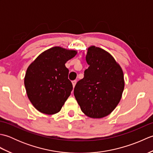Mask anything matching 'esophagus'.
I'll list each match as a JSON object with an SVG mask.
<instances>
[{"instance_id":"obj_1","label":"esophagus","mask_w":153,"mask_h":153,"mask_svg":"<svg viewBox=\"0 0 153 153\" xmlns=\"http://www.w3.org/2000/svg\"><path fill=\"white\" fill-rule=\"evenodd\" d=\"M72 85H73V87H75V85H76V83H77V82L76 80H74V81H72Z\"/></svg>"}]
</instances>
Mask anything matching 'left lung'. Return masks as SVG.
<instances>
[{
	"label": "left lung",
	"instance_id": "1",
	"mask_svg": "<svg viewBox=\"0 0 153 153\" xmlns=\"http://www.w3.org/2000/svg\"><path fill=\"white\" fill-rule=\"evenodd\" d=\"M85 58L89 67L75 86L74 96L86 116L102 118L120 101L125 85L123 73L114 57L102 48L89 47Z\"/></svg>",
	"mask_w": 153,
	"mask_h": 153
}]
</instances>
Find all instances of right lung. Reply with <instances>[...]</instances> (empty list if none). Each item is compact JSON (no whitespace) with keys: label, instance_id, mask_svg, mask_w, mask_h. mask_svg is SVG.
<instances>
[{"label":"right lung","instance_id":"add662e5","mask_svg":"<svg viewBox=\"0 0 153 153\" xmlns=\"http://www.w3.org/2000/svg\"><path fill=\"white\" fill-rule=\"evenodd\" d=\"M76 54V51L54 47L28 66L24 85L29 99L38 111L48 115L60 111L73 89L65 64Z\"/></svg>","mask_w":153,"mask_h":153}]
</instances>
